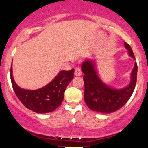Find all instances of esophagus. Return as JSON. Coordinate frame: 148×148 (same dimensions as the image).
Returning <instances> with one entry per match:
<instances>
[{
    "label": "esophagus",
    "mask_w": 148,
    "mask_h": 148,
    "mask_svg": "<svg viewBox=\"0 0 148 148\" xmlns=\"http://www.w3.org/2000/svg\"><path fill=\"white\" fill-rule=\"evenodd\" d=\"M74 74H75L76 76H81L82 72H81V70L79 68V67H76L75 69H74Z\"/></svg>",
    "instance_id": "obj_1"
}]
</instances>
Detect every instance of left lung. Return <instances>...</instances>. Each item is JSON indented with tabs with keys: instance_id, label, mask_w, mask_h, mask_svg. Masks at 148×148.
Returning <instances> with one entry per match:
<instances>
[{
	"instance_id": "obj_1",
	"label": "left lung",
	"mask_w": 148,
	"mask_h": 148,
	"mask_svg": "<svg viewBox=\"0 0 148 148\" xmlns=\"http://www.w3.org/2000/svg\"><path fill=\"white\" fill-rule=\"evenodd\" d=\"M125 47L128 54L134 60L135 56L131 47L126 42ZM96 61L86 59L81 64V70L84 74V100L92 111L103 113H111L122 108L132 96L135 88L137 79L136 62L131 73L130 82L126 87L114 88L105 84L99 77L96 67Z\"/></svg>"
}]
</instances>
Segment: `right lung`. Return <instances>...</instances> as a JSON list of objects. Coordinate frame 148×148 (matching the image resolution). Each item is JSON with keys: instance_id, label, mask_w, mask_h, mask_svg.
<instances>
[{"instance_id": "add662e5", "label": "right lung", "mask_w": 148, "mask_h": 148, "mask_svg": "<svg viewBox=\"0 0 148 148\" xmlns=\"http://www.w3.org/2000/svg\"><path fill=\"white\" fill-rule=\"evenodd\" d=\"M74 69L60 71L49 84L33 90L23 89L16 84L12 74V64L10 78L15 94L27 108L37 113H47L61 105L66 88L74 78Z\"/></svg>"}]
</instances>
